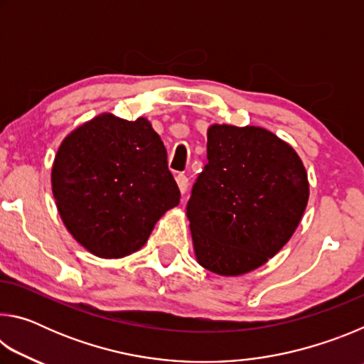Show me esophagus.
<instances>
[{"label":"esophagus","instance_id":"obj_1","mask_svg":"<svg viewBox=\"0 0 364 364\" xmlns=\"http://www.w3.org/2000/svg\"><path fill=\"white\" fill-rule=\"evenodd\" d=\"M176 183H178V188H180V191L181 193L184 194L188 191V186H189V180H188V176L184 175V173H178L176 175Z\"/></svg>","mask_w":364,"mask_h":364}]
</instances>
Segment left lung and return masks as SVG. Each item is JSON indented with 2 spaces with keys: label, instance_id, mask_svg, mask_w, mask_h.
<instances>
[{
  "label": "left lung",
  "instance_id": "1",
  "mask_svg": "<svg viewBox=\"0 0 364 364\" xmlns=\"http://www.w3.org/2000/svg\"><path fill=\"white\" fill-rule=\"evenodd\" d=\"M306 202V171L291 146L263 128L210 127L186 207L197 260L221 276L262 267L291 239Z\"/></svg>",
  "mask_w": 364,
  "mask_h": 364
}]
</instances>
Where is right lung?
I'll use <instances>...</instances> for the list:
<instances>
[{
    "label": "right lung",
    "mask_w": 364,
    "mask_h": 364,
    "mask_svg": "<svg viewBox=\"0 0 364 364\" xmlns=\"http://www.w3.org/2000/svg\"><path fill=\"white\" fill-rule=\"evenodd\" d=\"M51 180L67 230L102 258L143 247L157 220L180 204L167 149L143 117L102 114L77 128L59 147Z\"/></svg>",
    "instance_id": "right-lung-1"
}]
</instances>
